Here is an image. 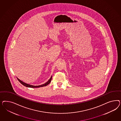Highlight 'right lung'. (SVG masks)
I'll return each mask as SVG.
<instances>
[{
	"label": "right lung",
	"instance_id": "right-lung-1",
	"mask_svg": "<svg viewBox=\"0 0 121 121\" xmlns=\"http://www.w3.org/2000/svg\"><path fill=\"white\" fill-rule=\"evenodd\" d=\"M17 79H18V81H19L22 85H23V86H25L26 87H30V88H38V87H40L45 86H47L51 82V79H52V76H51V78L49 79V80H48L47 82H46V83H45L43 84L39 85V86H33V85H31L28 84H27V83H26L24 82H22V81L20 80L19 79H18V78H17Z\"/></svg>",
	"mask_w": 121,
	"mask_h": 121
}]
</instances>
